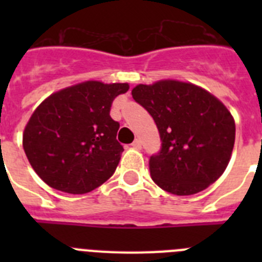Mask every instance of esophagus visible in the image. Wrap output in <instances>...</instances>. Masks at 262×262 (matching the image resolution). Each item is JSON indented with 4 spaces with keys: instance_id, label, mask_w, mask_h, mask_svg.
<instances>
[{
    "instance_id": "obj_1",
    "label": "esophagus",
    "mask_w": 262,
    "mask_h": 262,
    "mask_svg": "<svg viewBox=\"0 0 262 262\" xmlns=\"http://www.w3.org/2000/svg\"><path fill=\"white\" fill-rule=\"evenodd\" d=\"M133 147L135 149H140L142 148V142H140V139H135V142L133 143Z\"/></svg>"
}]
</instances>
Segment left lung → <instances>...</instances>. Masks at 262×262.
I'll return each instance as SVG.
<instances>
[{
  "label": "left lung",
  "instance_id": "obj_1",
  "mask_svg": "<svg viewBox=\"0 0 262 262\" xmlns=\"http://www.w3.org/2000/svg\"><path fill=\"white\" fill-rule=\"evenodd\" d=\"M133 97L152 115L161 151L149 159L157 186L174 195L205 190L223 174L235 144V119L214 94L191 82L139 84Z\"/></svg>",
  "mask_w": 262,
  "mask_h": 262
}]
</instances>
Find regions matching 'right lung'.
I'll return each mask as SVG.
<instances>
[{"label": "right lung", "mask_w": 262, "mask_h": 262, "mask_svg": "<svg viewBox=\"0 0 262 262\" xmlns=\"http://www.w3.org/2000/svg\"><path fill=\"white\" fill-rule=\"evenodd\" d=\"M128 89L127 82L84 81L55 92L34 110L22 144L32 169L48 186L85 194L113 176L123 147L110 108L115 97Z\"/></svg>", "instance_id": "right-lung-1"}]
</instances>
